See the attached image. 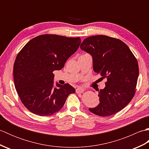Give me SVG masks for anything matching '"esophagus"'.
I'll list each match as a JSON object with an SVG mask.
<instances>
[{
  "label": "esophagus",
  "mask_w": 149,
  "mask_h": 149,
  "mask_svg": "<svg viewBox=\"0 0 149 149\" xmlns=\"http://www.w3.org/2000/svg\"><path fill=\"white\" fill-rule=\"evenodd\" d=\"M84 91V89H83V88H77L76 89V93H82L83 92V91Z\"/></svg>",
  "instance_id": "esophagus-1"
}]
</instances>
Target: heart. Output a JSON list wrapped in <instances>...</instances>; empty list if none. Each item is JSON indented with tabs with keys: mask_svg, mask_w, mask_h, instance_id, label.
I'll use <instances>...</instances> for the list:
<instances>
[{
	"mask_svg": "<svg viewBox=\"0 0 149 149\" xmlns=\"http://www.w3.org/2000/svg\"><path fill=\"white\" fill-rule=\"evenodd\" d=\"M84 55H88V54H83V55H81V56H84Z\"/></svg>",
	"mask_w": 149,
	"mask_h": 149,
	"instance_id": "heart-1",
	"label": "heart"
}]
</instances>
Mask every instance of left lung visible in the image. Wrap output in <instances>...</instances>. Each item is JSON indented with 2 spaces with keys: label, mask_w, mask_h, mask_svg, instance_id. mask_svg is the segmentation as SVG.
Segmentation results:
<instances>
[{
  "label": "left lung",
  "mask_w": 149,
  "mask_h": 149,
  "mask_svg": "<svg viewBox=\"0 0 149 149\" xmlns=\"http://www.w3.org/2000/svg\"><path fill=\"white\" fill-rule=\"evenodd\" d=\"M81 49L93 58L94 71L106 78V87L99 91V104L90 111L108 116L118 113L136 93L139 67L136 58L125 43L105 35L88 37Z\"/></svg>",
  "instance_id": "1"
}]
</instances>
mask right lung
I'll list each match as a JSON object with an SVG mask.
<instances>
[{
    "label": "right lung",
    "instance_id": "add662e5",
    "mask_svg": "<svg viewBox=\"0 0 149 149\" xmlns=\"http://www.w3.org/2000/svg\"><path fill=\"white\" fill-rule=\"evenodd\" d=\"M79 37L42 34L31 40L17 56L13 66L15 86L22 104L41 116L52 115L64 106L75 90L66 83L54 87L53 72L63 68L78 49Z\"/></svg>",
    "mask_w": 149,
    "mask_h": 149
}]
</instances>
